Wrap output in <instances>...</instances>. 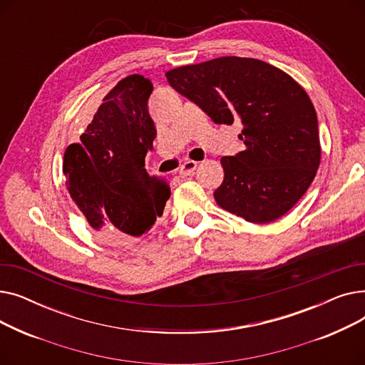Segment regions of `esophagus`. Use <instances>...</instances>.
<instances>
[{
  "label": "esophagus",
  "instance_id": "obj_1",
  "mask_svg": "<svg viewBox=\"0 0 365 365\" xmlns=\"http://www.w3.org/2000/svg\"><path fill=\"white\" fill-rule=\"evenodd\" d=\"M195 168H197V163L195 161H185L183 164H182V167H180V175L182 176H189V175H192V173L195 171Z\"/></svg>",
  "mask_w": 365,
  "mask_h": 365
}]
</instances>
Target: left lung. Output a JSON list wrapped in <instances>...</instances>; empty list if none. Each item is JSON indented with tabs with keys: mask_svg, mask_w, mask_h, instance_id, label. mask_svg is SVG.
Here are the masks:
<instances>
[{
	"mask_svg": "<svg viewBox=\"0 0 365 365\" xmlns=\"http://www.w3.org/2000/svg\"><path fill=\"white\" fill-rule=\"evenodd\" d=\"M216 124L240 120L245 150L220 160L217 204L247 222L284 216L311 186L321 160L318 120L306 91L281 69L226 56L165 73Z\"/></svg>",
	"mask_w": 365,
	"mask_h": 365,
	"instance_id": "8db88e82",
	"label": "left lung"
}]
</instances>
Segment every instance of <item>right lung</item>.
<instances>
[{
  "instance_id": "add662e5",
  "label": "right lung",
  "mask_w": 365,
  "mask_h": 365,
  "mask_svg": "<svg viewBox=\"0 0 365 365\" xmlns=\"http://www.w3.org/2000/svg\"><path fill=\"white\" fill-rule=\"evenodd\" d=\"M152 90L143 75L125 76L105 96L81 142L68 146L63 157L72 201L96 232L118 244L148 232L171 194L167 180L145 168L157 138L148 110Z\"/></svg>"
}]
</instances>
